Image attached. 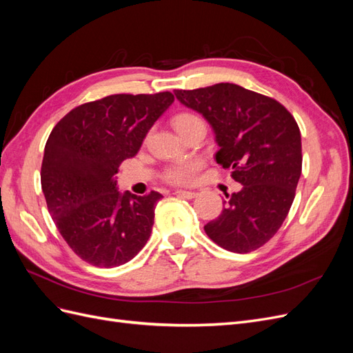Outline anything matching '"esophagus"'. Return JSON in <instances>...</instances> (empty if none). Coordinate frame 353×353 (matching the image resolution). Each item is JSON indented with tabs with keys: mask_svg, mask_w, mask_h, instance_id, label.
I'll list each match as a JSON object with an SVG mask.
<instances>
[{
	"mask_svg": "<svg viewBox=\"0 0 353 353\" xmlns=\"http://www.w3.org/2000/svg\"><path fill=\"white\" fill-rule=\"evenodd\" d=\"M175 194L179 196V197H183V199H188V200L194 199L197 196L196 191H185V190H176Z\"/></svg>",
	"mask_w": 353,
	"mask_h": 353,
	"instance_id": "obj_1",
	"label": "esophagus"
}]
</instances>
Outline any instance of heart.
<instances>
[{
	"label": "heart",
	"instance_id": "obj_1",
	"mask_svg": "<svg viewBox=\"0 0 353 353\" xmlns=\"http://www.w3.org/2000/svg\"><path fill=\"white\" fill-rule=\"evenodd\" d=\"M196 123H205V122L201 121L200 116H197L196 113H191V112L179 113L174 117V126L179 134L185 131L187 128L193 126ZM201 166H203V162L199 157L181 159V160H178V162L169 165L165 169L163 179L166 181V183L174 184V185L193 184Z\"/></svg>",
	"mask_w": 353,
	"mask_h": 353
}]
</instances>
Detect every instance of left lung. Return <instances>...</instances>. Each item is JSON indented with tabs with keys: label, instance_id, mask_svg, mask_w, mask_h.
<instances>
[{
	"label": "left lung",
	"instance_id": "left-lung-1",
	"mask_svg": "<svg viewBox=\"0 0 353 353\" xmlns=\"http://www.w3.org/2000/svg\"><path fill=\"white\" fill-rule=\"evenodd\" d=\"M206 117L216 135V162L243 185L225 194L221 215L205 225L210 240L234 253L268 243L292 208L302 174L301 130L281 103L236 83L175 90Z\"/></svg>",
	"mask_w": 353,
	"mask_h": 353
}]
</instances>
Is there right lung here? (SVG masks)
Returning a JSON list of instances; mask_svg holds the SVG:
<instances>
[{
    "label": "right lung",
    "instance_id": "right-lung-1",
    "mask_svg": "<svg viewBox=\"0 0 353 353\" xmlns=\"http://www.w3.org/2000/svg\"><path fill=\"white\" fill-rule=\"evenodd\" d=\"M172 103L169 91L113 94L78 105L52 128L41 187L61 237L82 261L100 268L123 265L150 237L163 196L121 194L113 176Z\"/></svg>",
    "mask_w": 353,
    "mask_h": 353
}]
</instances>
